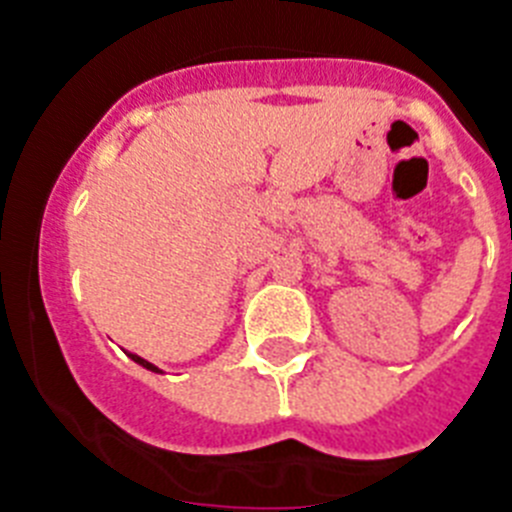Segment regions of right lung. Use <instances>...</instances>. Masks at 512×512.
Returning <instances> with one entry per match:
<instances>
[{
	"label": "right lung",
	"mask_w": 512,
	"mask_h": 512,
	"mask_svg": "<svg viewBox=\"0 0 512 512\" xmlns=\"http://www.w3.org/2000/svg\"><path fill=\"white\" fill-rule=\"evenodd\" d=\"M127 356H130L132 362L135 364H140V367H145V369H150V372H156V375H163V369H158L156 364H150L148 359H143V356H137V354H130V351H127Z\"/></svg>",
	"instance_id": "1"
}]
</instances>
